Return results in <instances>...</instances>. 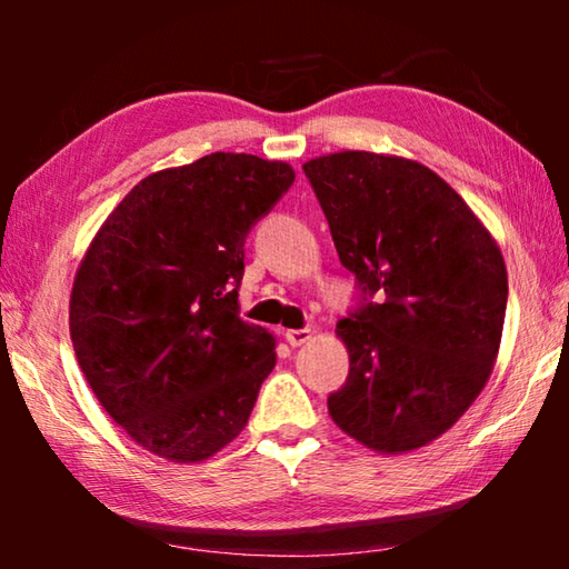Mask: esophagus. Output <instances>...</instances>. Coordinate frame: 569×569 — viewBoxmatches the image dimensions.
I'll use <instances>...</instances> for the list:
<instances>
[{"instance_id": "1", "label": "esophagus", "mask_w": 569, "mask_h": 569, "mask_svg": "<svg viewBox=\"0 0 569 569\" xmlns=\"http://www.w3.org/2000/svg\"><path fill=\"white\" fill-rule=\"evenodd\" d=\"M283 339L291 346H303L313 339V331L311 329H288V331H283Z\"/></svg>"}]
</instances>
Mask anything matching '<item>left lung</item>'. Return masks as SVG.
Returning <instances> with one entry per match:
<instances>
[{
  "label": "left lung",
  "instance_id": "8db88e82",
  "mask_svg": "<svg viewBox=\"0 0 569 569\" xmlns=\"http://www.w3.org/2000/svg\"><path fill=\"white\" fill-rule=\"evenodd\" d=\"M303 172L341 263L377 296L336 326L349 379L329 397L331 419L381 455L427 447L492 377L507 311L502 250L417 160L341 150Z\"/></svg>",
  "mask_w": 569,
  "mask_h": 569
}]
</instances>
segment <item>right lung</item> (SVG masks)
I'll use <instances>...</instances> for the list:
<instances>
[{
    "label": "right lung",
    "instance_id": "obj_1",
    "mask_svg": "<svg viewBox=\"0 0 569 569\" xmlns=\"http://www.w3.org/2000/svg\"><path fill=\"white\" fill-rule=\"evenodd\" d=\"M293 180L283 160L210 152L142 178L84 250L70 293L77 363L150 455L196 465L248 423L276 336L238 316L243 243Z\"/></svg>",
    "mask_w": 569,
    "mask_h": 569
}]
</instances>
